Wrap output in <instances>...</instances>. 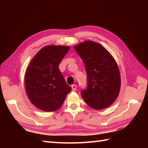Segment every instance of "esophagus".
<instances>
[{
	"mask_svg": "<svg viewBox=\"0 0 148 148\" xmlns=\"http://www.w3.org/2000/svg\"><path fill=\"white\" fill-rule=\"evenodd\" d=\"M71 88H72V90L73 91H76L77 89L76 85H75V84H72V85L71 86Z\"/></svg>",
	"mask_w": 148,
	"mask_h": 148,
	"instance_id": "34e87169",
	"label": "esophagus"
}]
</instances>
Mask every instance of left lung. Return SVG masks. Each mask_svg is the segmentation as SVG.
Instances as JSON below:
<instances>
[{
  "instance_id": "left-lung-1",
  "label": "left lung",
  "mask_w": 148,
  "mask_h": 148,
  "mask_svg": "<svg viewBox=\"0 0 148 148\" xmlns=\"http://www.w3.org/2000/svg\"><path fill=\"white\" fill-rule=\"evenodd\" d=\"M74 49L86 72V88L81 92L84 102L93 109L107 108L120 90V74L115 60L102 45L92 40L75 46Z\"/></svg>"
}]
</instances>
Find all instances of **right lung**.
Returning a JSON list of instances; mask_svg holds the SVG:
<instances>
[{
  "mask_svg": "<svg viewBox=\"0 0 148 148\" xmlns=\"http://www.w3.org/2000/svg\"><path fill=\"white\" fill-rule=\"evenodd\" d=\"M69 49L65 46H46L37 53L27 69L25 78L27 96L42 111L57 110L71 92L58 68Z\"/></svg>",
  "mask_w": 148,
  "mask_h": 148,
  "instance_id": "1",
  "label": "right lung"
}]
</instances>
